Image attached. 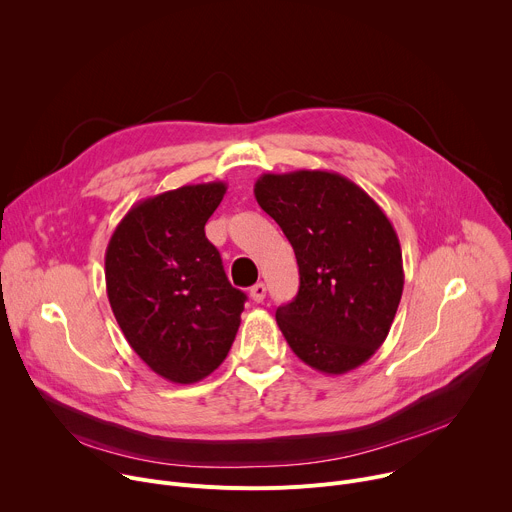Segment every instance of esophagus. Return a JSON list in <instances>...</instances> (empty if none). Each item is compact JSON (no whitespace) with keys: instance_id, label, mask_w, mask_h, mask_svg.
I'll return each instance as SVG.
<instances>
[{"instance_id":"34e87169","label":"esophagus","mask_w":512,"mask_h":512,"mask_svg":"<svg viewBox=\"0 0 512 512\" xmlns=\"http://www.w3.org/2000/svg\"><path fill=\"white\" fill-rule=\"evenodd\" d=\"M265 285L259 281V283H255L251 289H249V296H251V300L255 302V304H259V302H263L265 300Z\"/></svg>"}]
</instances>
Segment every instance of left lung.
<instances>
[{
  "instance_id": "1",
  "label": "left lung",
  "mask_w": 512,
  "mask_h": 512,
  "mask_svg": "<svg viewBox=\"0 0 512 512\" xmlns=\"http://www.w3.org/2000/svg\"><path fill=\"white\" fill-rule=\"evenodd\" d=\"M259 206L294 247L300 289L275 320L289 348L324 375H344L385 342L403 294L397 233L381 206L326 170L263 174Z\"/></svg>"
}]
</instances>
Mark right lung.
<instances>
[{
    "label": "right lung",
    "mask_w": 512,
    "mask_h": 512,
    "mask_svg": "<svg viewBox=\"0 0 512 512\" xmlns=\"http://www.w3.org/2000/svg\"><path fill=\"white\" fill-rule=\"evenodd\" d=\"M225 182L188 184L139 200L105 253L107 298L137 356L178 385L221 367L247 296L233 287L204 225Z\"/></svg>",
    "instance_id": "right-lung-1"
}]
</instances>
